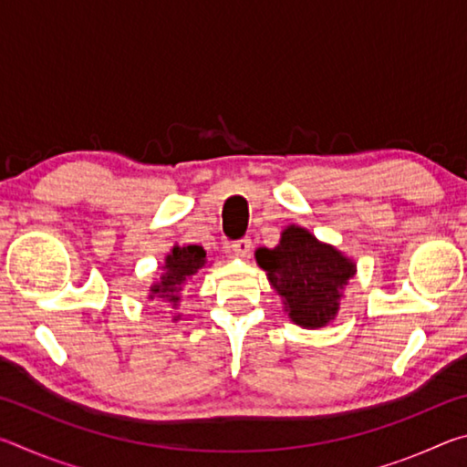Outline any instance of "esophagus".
<instances>
[{
  "mask_svg": "<svg viewBox=\"0 0 467 467\" xmlns=\"http://www.w3.org/2000/svg\"><path fill=\"white\" fill-rule=\"evenodd\" d=\"M233 251L236 253V255H241V257H247L249 253H251V239L249 236H243V239H239V241H234L233 244Z\"/></svg>",
  "mask_w": 467,
  "mask_h": 467,
  "instance_id": "obj_1",
  "label": "esophagus"
}]
</instances>
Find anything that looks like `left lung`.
I'll use <instances>...</instances> for the list:
<instances>
[{"label":"left lung","instance_id":"8db88e82","mask_svg":"<svg viewBox=\"0 0 467 467\" xmlns=\"http://www.w3.org/2000/svg\"><path fill=\"white\" fill-rule=\"evenodd\" d=\"M255 259L282 296L288 317L306 329L336 319L344 286L357 274V264L342 251L295 224L284 228L274 249L259 247Z\"/></svg>","mask_w":467,"mask_h":467}]
</instances>
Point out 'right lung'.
<instances>
[{
    "label": "right lung",
    "mask_w": 467,
    "mask_h": 467,
    "mask_svg": "<svg viewBox=\"0 0 467 467\" xmlns=\"http://www.w3.org/2000/svg\"><path fill=\"white\" fill-rule=\"evenodd\" d=\"M205 265V251L200 247V244H187V247H175L171 249V253L164 257V265H162V274L161 280L154 282L150 286V295L148 298H162L167 303H172L177 306L181 300V290H183V284L192 278V275L197 274V270H202ZM179 319V315L175 321Z\"/></svg>",
    "instance_id": "1"
}]
</instances>
